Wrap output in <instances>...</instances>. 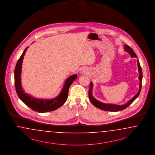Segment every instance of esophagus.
I'll return each instance as SVG.
<instances>
[{"mask_svg":"<svg viewBox=\"0 0 155 155\" xmlns=\"http://www.w3.org/2000/svg\"><path fill=\"white\" fill-rule=\"evenodd\" d=\"M82 73H86V71L83 70V71H82Z\"/></svg>","mask_w":155,"mask_h":155,"instance_id":"esophagus-1","label":"esophagus"}]
</instances>
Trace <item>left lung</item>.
<instances>
[{
	"instance_id": "1",
	"label": "left lung",
	"mask_w": 155,
	"mask_h": 155,
	"mask_svg": "<svg viewBox=\"0 0 155 155\" xmlns=\"http://www.w3.org/2000/svg\"><path fill=\"white\" fill-rule=\"evenodd\" d=\"M124 49L126 52L130 54V56L132 58H137L136 54L134 53V51L131 48L127 45H124ZM137 67H138V71H139V80L140 81V84H139V89L137 94L133 97L132 98L130 99L128 101L127 103L124 104H113V103H103L102 102H100L98 101L97 99L94 98L93 95V84L92 82H90V89L89 90V98L90 101L91 102V103L94 105L95 107L97 108L101 109L102 110L104 111H112V112H117V111H120L123 110L124 109L127 108L128 106H130L135 99H136L139 95L140 93L141 89V83H142V78H143V74H142V69L141 68L140 63L139 60H137Z\"/></svg>"
}]
</instances>
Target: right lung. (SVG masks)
Here are the masks:
<instances>
[{
	"mask_svg": "<svg viewBox=\"0 0 155 155\" xmlns=\"http://www.w3.org/2000/svg\"><path fill=\"white\" fill-rule=\"evenodd\" d=\"M27 47L23 52L16 63L14 71L15 85L17 94L24 103L33 111L38 113H47L52 111L62 106L68 97L69 89L73 81L77 78V74H73L69 77L63 85L60 94L56 97L52 99H40L35 98L30 94L26 93L21 85V69L24 56L27 51Z\"/></svg>",
	"mask_w": 155,
	"mask_h": 155,
	"instance_id": "right-lung-1",
	"label": "right lung"
}]
</instances>
